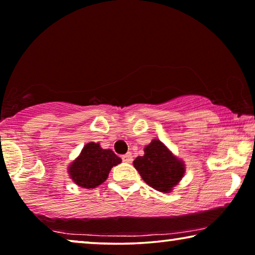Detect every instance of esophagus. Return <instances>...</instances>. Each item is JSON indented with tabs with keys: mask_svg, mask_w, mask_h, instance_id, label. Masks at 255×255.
Returning a JSON list of instances; mask_svg holds the SVG:
<instances>
[{
	"mask_svg": "<svg viewBox=\"0 0 255 255\" xmlns=\"http://www.w3.org/2000/svg\"><path fill=\"white\" fill-rule=\"evenodd\" d=\"M122 159H123V161L128 162V164H131L132 160H133V157H132V155H131L130 152H128L127 155H124V156L122 157Z\"/></svg>",
	"mask_w": 255,
	"mask_h": 255,
	"instance_id": "obj_1",
	"label": "esophagus"
}]
</instances>
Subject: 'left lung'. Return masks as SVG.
Listing matches in <instances>:
<instances>
[{
	"instance_id": "1",
	"label": "left lung",
	"mask_w": 255,
	"mask_h": 255,
	"mask_svg": "<svg viewBox=\"0 0 255 255\" xmlns=\"http://www.w3.org/2000/svg\"><path fill=\"white\" fill-rule=\"evenodd\" d=\"M144 155L136 157L133 166L149 186L169 193L185 174V164L175 156L160 140L153 139L143 149Z\"/></svg>"
}]
</instances>
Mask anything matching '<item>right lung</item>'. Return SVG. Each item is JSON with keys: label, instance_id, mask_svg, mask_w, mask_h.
<instances>
[{"label": "right lung", "instance_id": "add662e5", "mask_svg": "<svg viewBox=\"0 0 255 255\" xmlns=\"http://www.w3.org/2000/svg\"><path fill=\"white\" fill-rule=\"evenodd\" d=\"M122 162L112 149H103L99 143L85 144L80 155L68 166L70 178L83 189H95L106 181L113 167Z\"/></svg>", "mask_w": 255, "mask_h": 255}]
</instances>
